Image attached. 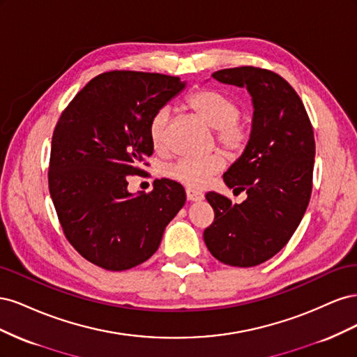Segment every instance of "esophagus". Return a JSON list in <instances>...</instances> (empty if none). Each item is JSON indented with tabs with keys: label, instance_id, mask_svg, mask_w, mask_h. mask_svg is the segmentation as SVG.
<instances>
[{
	"label": "esophagus",
	"instance_id": "obj_1",
	"mask_svg": "<svg viewBox=\"0 0 357 357\" xmlns=\"http://www.w3.org/2000/svg\"><path fill=\"white\" fill-rule=\"evenodd\" d=\"M186 198H188V201H201V199H204V193H201L195 189L188 188L186 189Z\"/></svg>",
	"mask_w": 357,
	"mask_h": 357
}]
</instances>
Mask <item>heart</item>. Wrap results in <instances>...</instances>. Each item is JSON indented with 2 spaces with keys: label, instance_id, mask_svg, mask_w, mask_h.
Here are the masks:
<instances>
[{
  "label": "heart",
  "instance_id": "b5f03b06",
  "mask_svg": "<svg viewBox=\"0 0 357 357\" xmlns=\"http://www.w3.org/2000/svg\"><path fill=\"white\" fill-rule=\"evenodd\" d=\"M186 105L199 119L214 128L219 146L229 155H240L250 139V129L241 121V105L234 96L213 88L193 91L186 100ZM171 112L160 107L149 122V135L155 149L167 146ZM223 158L213 153L205 158H180L165 169V176L188 188H202L214 174L223 169Z\"/></svg>",
  "mask_w": 357,
  "mask_h": 357
}]
</instances>
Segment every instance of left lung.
<instances>
[{"mask_svg":"<svg viewBox=\"0 0 357 357\" xmlns=\"http://www.w3.org/2000/svg\"><path fill=\"white\" fill-rule=\"evenodd\" d=\"M213 77L247 88L255 113L244 153L223 174L231 189L247 192V199L232 204L208 192L214 220L204 241L226 265L256 266L282 250L304 218L312 189L314 132L299 95L277 73L244 66L219 70Z\"/></svg>","mask_w":357,"mask_h":357,"instance_id":"1","label":"left lung"}]
</instances>
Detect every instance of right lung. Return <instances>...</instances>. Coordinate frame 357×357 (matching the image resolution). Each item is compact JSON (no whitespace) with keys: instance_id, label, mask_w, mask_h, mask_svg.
<instances>
[{"instance_id":"obj_1","label":"right lung","mask_w":357,"mask_h":357,"mask_svg":"<svg viewBox=\"0 0 357 357\" xmlns=\"http://www.w3.org/2000/svg\"><path fill=\"white\" fill-rule=\"evenodd\" d=\"M183 88L174 75L107 71L74 96L53 131L47 177L61 228L107 271L146 262L185 205V189L168 178L155 180L149 193L126 189L153 153L150 119Z\"/></svg>"}]
</instances>
